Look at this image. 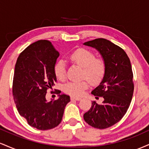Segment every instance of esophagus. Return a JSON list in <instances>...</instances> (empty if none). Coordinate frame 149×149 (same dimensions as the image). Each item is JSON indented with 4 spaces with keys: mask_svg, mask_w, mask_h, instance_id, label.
I'll return each mask as SVG.
<instances>
[{
    "mask_svg": "<svg viewBox=\"0 0 149 149\" xmlns=\"http://www.w3.org/2000/svg\"><path fill=\"white\" fill-rule=\"evenodd\" d=\"M81 99L79 98V97H71V100H76V101H80Z\"/></svg>",
    "mask_w": 149,
    "mask_h": 149,
    "instance_id": "obj_1",
    "label": "esophagus"
}]
</instances>
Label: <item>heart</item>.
Listing matches in <instances>:
<instances>
[{"label": "heart", "mask_w": 149, "mask_h": 149, "mask_svg": "<svg viewBox=\"0 0 149 149\" xmlns=\"http://www.w3.org/2000/svg\"><path fill=\"white\" fill-rule=\"evenodd\" d=\"M69 59L80 67L83 68V78H87L93 85L99 84L104 78L107 71V64L103 58L96 57L93 52L85 48H78L69 55ZM54 73L58 79L64 80L66 76V68L64 60L59 59L54 66ZM89 87V82L84 80L80 82H69L64 86L66 94L80 97Z\"/></svg>", "instance_id": "heart-1"}]
</instances>
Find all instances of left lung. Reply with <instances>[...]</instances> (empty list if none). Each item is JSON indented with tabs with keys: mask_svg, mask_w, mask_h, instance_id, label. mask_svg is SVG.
<instances>
[{
	"mask_svg": "<svg viewBox=\"0 0 149 149\" xmlns=\"http://www.w3.org/2000/svg\"><path fill=\"white\" fill-rule=\"evenodd\" d=\"M84 45L96 48L105 61L107 71L100 85L92 94L102 97L99 104L93 101L83 118L85 122L97 129H106L119 122L130 105L133 92V73L129 57L124 49L105 38H97Z\"/></svg>",
	"mask_w": 149,
	"mask_h": 149,
	"instance_id": "left-lung-1",
	"label": "left lung"
}]
</instances>
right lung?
Instances as JSON below:
<instances>
[{"label": "right lung", "instance_id": "obj_1", "mask_svg": "<svg viewBox=\"0 0 149 149\" xmlns=\"http://www.w3.org/2000/svg\"><path fill=\"white\" fill-rule=\"evenodd\" d=\"M59 56L52 42L40 40L20 53L15 64L13 95L19 113L31 127L47 130L61 122L70 97L59 95L57 100L47 102L46 94L57 78L54 66ZM54 93L59 95L60 90Z\"/></svg>", "mask_w": 149, "mask_h": 149}]
</instances>
